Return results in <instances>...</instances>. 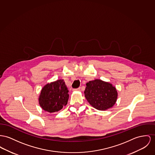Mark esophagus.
<instances>
[{"mask_svg": "<svg viewBox=\"0 0 155 155\" xmlns=\"http://www.w3.org/2000/svg\"><path fill=\"white\" fill-rule=\"evenodd\" d=\"M81 87H79V88H78V89H74L73 91H81Z\"/></svg>", "mask_w": 155, "mask_h": 155, "instance_id": "1", "label": "esophagus"}]
</instances>
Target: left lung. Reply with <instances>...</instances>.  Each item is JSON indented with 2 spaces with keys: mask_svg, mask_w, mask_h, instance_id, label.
I'll return each mask as SVG.
<instances>
[{
  "mask_svg": "<svg viewBox=\"0 0 155 155\" xmlns=\"http://www.w3.org/2000/svg\"><path fill=\"white\" fill-rule=\"evenodd\" d=\"M84 96L89 104L97 110H106L114 106L117 92L112 83L94 79L86 83Z\"/></svg>",
  "mask_w": 155,
  "mask_h": 155,
  "instance_id": "8db88e82",
  "label": "left lung"
}]
</instances>
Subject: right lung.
I'll return each mask as SVG.
<instances>
[{
    "instance_id": "obj_1",
    "label": "right lung",
    "mask_w": 155,
    "mask_h": 155,
    "mask_svg": "<svg viewBox=\"0 0 155 155\" xmlns=\"http://www.w3.org/2000/svg\"><path fill=\"white\" fill-rule=\"evenodd\" d=\"M69 91L63 79L46 84L41 89L39 103L41 109L49 113L58 112L68 102Z\"/></svg>"
}]
</instances>
